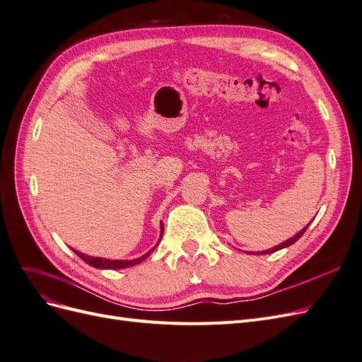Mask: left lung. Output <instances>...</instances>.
Returning <instances> with one entry per match:
<instances>
[{"label": "left lung", "mask_w": 362, "mask_h": 362, "mask_svg": "<svg viewBox=\"0 0 362 362\" xmlns=\"http://www.w3.org/2000/svg\"><path fill=\"white\" fill-rule=\"evenodd\" d=\"M308 228V226H306ZM306 228H303L302 231L299 233V234H296L294 237H291V238H288L287 242H284V243H281V245H278L276 247H272V249H269V250H264V252H261V254H272V252H276V250H279V249H282V247H287V246H290V245H293V243H296L298 242V240L303 235V233L306 231Z\"/></svg>", "instance_id": "obj_1"}]
</instances>
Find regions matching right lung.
Listing matches in <instances>:
<instances>
[{"instance_id": "add662e5", "label": "right lung", "mask_w": 362, "mask_h": 362, "mask_svg": "<svg viewBox=\"0 0 362 362\" xmlns=\"http://www.w3.org/2000/svg\"><path fill=\"white\" fill-rule=\"evenodd\" d=\"M161 234H163V226H161ZM154 250V249H152ZM152 250H149L148 254H145L144 257H140L137 259H129V261H117V259H104V258H95V257H87L84 254H80V252L74 250L76 255H78L84 262H87V264L92 266V267H96V269H125V267H131V266H136L139 264V262L144 261L145 258L149 257V254Z\"/></svg>"}]
</instances>
